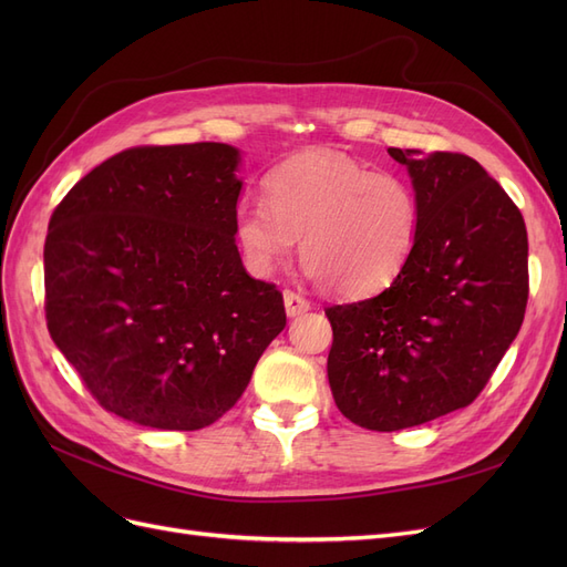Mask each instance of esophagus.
Listing matches in <instances>:
<instances>
[{
  "label": "esophagus",
  "instance_id": "obj_1",
  "mask_svg": "<svg viewBox=\"0 0 567 567\" xmlns=\"http://www.w3.org/2000/svg\"><path fill=\"white\" fill-rule=\"evenodd\" d=\"M284 305H286V315L288 317H298V315H305L307 310H310V300H307L305 296L296 293V290H284Z\"/></svg>",
  "mask_w": 567,
  "mask_h": 567
}]
</instances>
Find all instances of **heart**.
<instances>
[{
  "mask_svg": "<svg viewBox=\"0 0 567 567\" xmlns=\"http://www.w3.org/2000/svg\"><path fill=\"white\" fill-rule=\"evenodd\" d=\"M267 200L234 213L236 241L255 277L281 267L300 238L315 279L340 296H369L398 279L421 231L414 184L333 151H305L265 182Z\"/></svg>",
  "mask_w": 567,
  "mask_h": 567,
  "instance_id": "b5f03b06",
  "label": "heart"
}]
</instances>
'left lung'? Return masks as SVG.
I'll list each match as a JSON object with an SVG mask.
<instances>
[{"label": "left lung", "instance_id": "obj_1", "mask_svg": "<svg viewBox=\"0 0 567 567\" xmlns=\"http://www.w3.org/2000/svg\"><path fill=\"white\" fill-rule=\"evenodd\" d=\"M388 153L421 200L414 252L383 293L326 307L336 406L379 433L468 406L518 336L529 293L525 219L483 165L452 151Z\"/></svg>", "mask_w": 567, "mask_h": 567}]
</instances>
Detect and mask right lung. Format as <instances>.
Wrapping results in <instances>:
<instances>
[{
  "instance_id": "obj_1",
  "label": "right lung",
  "mask_w": 567,
  "mask_h": 567,
  "mask_svg": "<svg viewBox=\"0 0 567 567\" xmlns=\"http://www.w3.org/2000/svg\"><path fill=\"white\" fill-rule=\"evenodd\" d=\"M238 151L134 146L51 213L44 312L56 348L111 414L200 431L241 398L286 326L284 296L236 248Z\"/></svg>"
}]
</instances>
